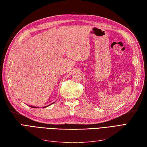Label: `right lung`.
<instances>
[{"instance_id": "add662e5", "label": "right lung", "mask_w": 147, "mask_h": 147, "mask_svg": "<svg viewBox=\"0 0 147 147\" xmlns=\"http://www.w3.org/2000/svg\"><path fill=\"white\" fill-rule=\"evenodd\" d=\"M29 107H32V108H35V109H37V108H38V107H34V106H29ZM47 107H48V106H47ZM46 106L45 107H43V108H45V107H47Z\"/></svg>"}]
</instances>
